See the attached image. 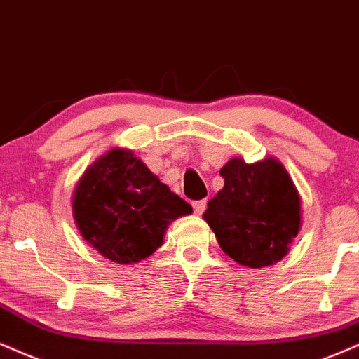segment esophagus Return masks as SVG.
<instances>
[{
  "label": "esophagus",
  "instance_id": "esophagus-1",
  "mask_svg": "<svg viewBox=\"0 0 359 359\" xmlns=\"http://www.w3.org/2000/svg\"><path fill=\"white\" fill-rule=\"evenodd\" d=\"M206 208V200H200V201H193V210L194 215H203Z\"/></svg>",
  "mask_w": 359,
  "mask_h": 359
}]
</instances>
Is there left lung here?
<instances>
[{
    "instance_id": "8db88e82",
    "label": "left lung",
    "mask_w": 359,
    "mask_h": 359,
    "mask_svg": "<svg viewBox=\"0 0 359 359\" xmlns=\"http://www.w3.org/2000/svg\"><path fill=\"white\" fill-rule=\"evenodd\" d=\"M219 175L224 187L203 219L221 250L248 268L278 263L302 228V198L285 166L274 158L253 165L233 158Z\"/></svg>"
}]
</instances>
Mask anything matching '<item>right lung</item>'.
Instances as JSON below:
<instances>
[{
    "label": "right lung",
    "instance_id": "right-lung-1",
    "mask_svg": "<svg viewBox=\"0 0 359 359\" xmlns=\"http://www.w3.org/2000/svg\"><path fill=\"white\" fill-rule=\"evenodd\" d=\"M193 213L130 149L113 148L78 181L73 218L83 240L118 264L148 258L163 245L168 224Z\"/></svg>",
    "mask_w": 359,
    "mask_h": 359
}]
</instances>
